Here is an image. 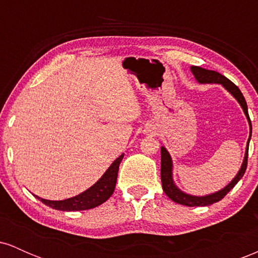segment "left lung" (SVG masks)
Wrapping results in <instances>:
<instances>
[{
	"instance_id": "left-lung-1",
	"label": "left lung",
	"mask_w": 258,
	"mask_h": 258,
	"mask_svg": "<svg viewBox=\"0 0 258 258\" xmlns=\"http://www.w3.org/2000/svg\"><path fill=\"white\" fill-rule=\"evenodd\" d=\"M190 70L191 73H193V75L195 76V79H197L198 82H200V84H221L223 86V87L226 88L230 94H232L234 98L238 100L239 104L241 105L242 110L245 112V115H246L248 123H250V137H248V141H247L246 153H245L244 161H242L241 168L239 170L238 174H236V176L233 178L232 182H230L227 186H224L222 190L216 191L214 194L206 195V197H194V195L183 193L182 190H179V189L177 188L172 179V160H171V156L166 150V148L161 147V183H162V189H164L165 194H166L171 200L174 201V203L180 204V205L209 206V205H212L214 203H217V201L223 199V198L234 188V185H235L236 183L242 178V176H244L245 171H246V167H247L248 143H250L251 133H252V125H251V120L247 112L246 100H245L241 91L238 88V86L234 85L230 80H228L226 78V76L221 75L220 73L214 72V70H206L200 67H191Z\"/></svg>"
}]
</instances>
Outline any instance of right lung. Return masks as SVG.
I'll list each match as a JSON object with an SVG mask.
<instances>
[{
	"label": "right lung",
	"instance_id": "add662e5",
	"mask_svg": "<svg viewBox=\"0 0 258 258\" xmlns=\"http://www.w3.org/2000/svg\"><path fill=\"white\" fill-rule=\"evenodd\" d=\"M122 158L123 154L112 162L110 167L105 171V173L100 177L99 180H97V183H94L91 188H88L84 193L76 195V197L59 201L46 200L36 197V195L35 197L42 201L44 205L59 210V211H82V210H90L99 206L100 204L105 203L114 193L117 172H119V166Z\"/></svg>",
	"mask_w": 258,
	"mask_h": 258
}]
</instances>
